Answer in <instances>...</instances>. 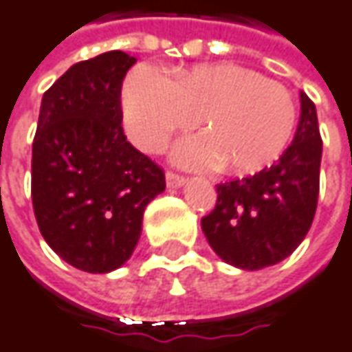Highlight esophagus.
Masks as SVG:
<instances>
[{
    "instance_id": "34e87169",
    "label": "esophagus",
    "mask_w": 352,
    "mask_h": 352,
    "mask_svg": "<svg viewBox=\"0 0 352 352\" xmlns=\"http://www.w3.org/2000/svg\"><path fill=\"white\" fill-rule=\"evenodd\" d=\"M186 184V178L180 176V174H176V172L166 170V186L168 188H182Z\"/></svg>"
}]
</instances>
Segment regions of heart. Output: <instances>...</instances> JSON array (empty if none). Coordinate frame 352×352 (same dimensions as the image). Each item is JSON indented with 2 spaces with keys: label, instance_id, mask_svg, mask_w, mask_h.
<instances>
[{
  "label": "heart",
  "instance_id": "obj_1",
  "mask_svg": "<svg viewBox=\"0 0 352 352\" xmlns=\"http://www.w3.org/2000/svg\"><path fill=\"white\" fill-rule=\"evenodd\" d=\"M126 132L138 147L157 151L174 132L195 124L201 135L176 145L186 166L254 174L289 145L297 126L292 91L236 63L174 70L172 80L149 67L134 69L122 88Z\"/></svg>",
  "mask_w": 352,
  "mask_h": 352
}]
</instances>
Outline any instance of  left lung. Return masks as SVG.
<instances>
[{"mask_svg": "<svg viewBox=\"0 0 352 352\" xmlns=\"http://www.w3.org/2000/svg\"><path fill=\"white\" fill-rule=\"evenodd\" d=\"M316 107L301 91V118L292 145L270 168L217 186V205L201 218L208 245L224 263L261 270L301 245L314 220L320 191Z\"/></svg>", "mask_w": 352, "mask_h": 352, "instance_id": "1", "label": "left lung"}]
</instances>
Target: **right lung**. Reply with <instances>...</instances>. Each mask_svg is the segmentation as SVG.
Segmentation results:
<instances>
[{
	"mask_svg": "<svg viewBox=\"0 0 352 352\" xmlns=\"http://www.w3.org/2000/svg\"><path fill=\"white\" fill-rule=\"evenodd\" d=\"M135 63L107 51L72 65L42 98L32 144V205L47 245L70 266L116 270L132 256L164 170L126 142L120 89Z\"/></svg>",
	"mask_w": 352,
	"mask_h": 352,
	"instance_id": "1",
	"label": "right lung"
}]
</instances>
